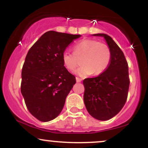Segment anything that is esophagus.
<instances>
[{
  "mask_svg": "<svg viewBox=\"0 0 148 148\" xmlns=\"http://www.w3.org/2000/svg\"><path fill=\"white\" fill-rule=\"evenodd\" d=\"M76 82H77V83L81 82V81H82V79H80V78H78V77L76 78Z\"/></svg>",
  "mask_w": 148,
  "mask_h": 148,
  "instance_id": "34e87169",
  "label": "esophagus"
}]
</instances>
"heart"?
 <instances>
[{
	"instance_id": "1",
	"label": "heart",
	"mask_w": 148,
	"mask_h": 148,
	"mask_svg": "<svg viewBox=\"0 0 148 148\" xmlns=\"http://www.w3.org/2000/svg\"><path fill=\"white\" fill-rule=\"evenodd\" d=\"M74 53L65 50L62 52V60L64 67L72 71L81 59V66L75 71L80 76L92 74L99 75L106 70L111 61V51L108 46L93 40L85 39L73 47Z\"/></svg>"
}]
</instances>
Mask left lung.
Returning <instances> with one entry per match:
<instances>
[{
    "instance_id": "left-lung-1",
    "label": "left lung",
    "mask_w": 148,
    "mask_h": 148,
    "mask_svg": "<svg viewBox=\"0 0 148 148\" xmlns=\"http://www.w3.org/2000/svg\"><path fill=\"white\" fill-rule=\"evenodd\" d=\"M103 37L111 51V61L104 72L84 80V100L89 114L99 120H108L121 111L127 101L130 87L128 64L123 52L106 34Z\"/></svg>"
}]
</instances>
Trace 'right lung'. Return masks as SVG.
I'll return each mask as SVG.
<instances>
[{"mask_svg": "<svg viewBox=\"0 0 148 148\" xmlns=\"http://www.w3.org/2000/svg\"><path fill=\"white\" fill-rule=\"evenodd\" d=\"M81 35L47 32L29 49L21 72V92L27 108L37 120L58 116L76 78L64 66L62 52Z\"/></svg>", "mask_w": 148, "mask_h": 148, "instance_id": "add662e5", "label": "right lung"}]
</instances>
